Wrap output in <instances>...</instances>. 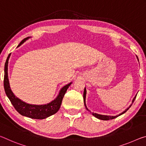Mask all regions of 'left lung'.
Listing matches in <instances>:
<instances>
[{"label": "left lung", "mask_w": 146, "mask_h": 146, "mask_svg": "<svg viewBox=\"0 0 146 146\" xmlns=\"http://www.w3.org/2000/svg\"><path fill=\"white\" fill-rule=\"evenodd\" d=\"M137 59H138V57H137ZM136 97H137V95H136L135 96V98H133V101H132V104H133V103L134 102V101H135V98H136ZM85 98H86V89L85 88V89H84V92H83V100H84V104H85V106L86 109H87L88 110V111H89V109H87V107H86V104H85ZM131 106H130V107H131ZM129 108H127V109H125V111H124L122 113H121V114H118V115L115 116H111L102 115V114H98L94 113H92V115H93V116L96 117V118H98V119H100V120H112V119L116 118V117H118V116H119L121 115V114H123V113H125V112L127 111V110L129 109Z\"/></svg>", "instance_id": "1"}]
</instances>
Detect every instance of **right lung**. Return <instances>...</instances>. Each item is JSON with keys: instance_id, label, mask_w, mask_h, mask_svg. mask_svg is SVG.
I'll return each mask as SVG.
<instances>
[{"instance_id": "obj_1", "label": "right lung", "mask_w": 146, "mask_h": 146, "mask_svg": "<svg viewBox=\"0 0 146 146\" xmlns=\"http://www.w3.org/2000/svg\"><path fill=\"white\" fill-rule=\"evenodd\" d=\"M28 38L29 37H26L25 39H24L19 43L18 46H21ZM9 56H10V54H9L5 63V65H4V87L7 96L10 100L11 103L12 104L14 108L16 109V111L19 114H21V115L27 116L28 118L33 119H44L47 118V117L50 116L55 113H56L59 111V108H60L62 100H63L64 96L65 94L66 90L68 89V88L72 83H70L69 84L64 86L61 89L59 94L57 96L56 98L54 101L49 103V104L46 105H41V106H36V105H30L26 104V103L21 101L18 98H17L14 95L12 91H11L10 87H9L8 76V64Z\"/></svg>"}]
</instances>
